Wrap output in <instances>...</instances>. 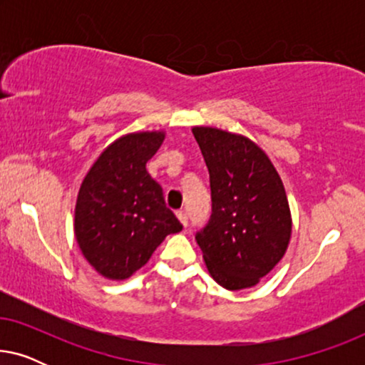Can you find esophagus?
<instances>
[{
	"label": "esophagus",
	"instance_id": "1",
	"mask_svg": "<svg viewBox=\"0 0 365 365\" xmlns=\"http://www.w3.org/2000/svg\"><path fill=\"white\" fill-rule=\"evenodd\" d=\"M176 214H178V219H179V221H181L182 226H187V214H186V211H178Z\"/></svg>",
	"mask_w": 365,
	"mask_h": 365
}]
</instances>
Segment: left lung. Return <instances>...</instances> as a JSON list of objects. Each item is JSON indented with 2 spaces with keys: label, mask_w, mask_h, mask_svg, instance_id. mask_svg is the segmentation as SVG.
<instances>
[{
  "label": "left lung",
  "mask_w": 365,
  "mask_h": 365,
  "mask_svg": "<svg viewBox=\"0 0 365 365\" xmlns=\"http://www.w3.org/2000/svg\"><path fill=\"white\" fill-rule=\"evenodd\" d=\"M209 169L212 212L196 232L207 271L219 286H256L286 252L291 211L272 163L251 139L194 128Z\"/></svg>",
  "instance_id": "left-lung-1"
}]
</instances>
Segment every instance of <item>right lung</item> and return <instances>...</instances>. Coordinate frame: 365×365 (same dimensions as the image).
Wrapping results in <instances>:
<instances>
[{
    "label": "right lung",
    "mask_w": 365,
    "mask_h": 365,
    "mask_svg": "<svg viewBox=\"0 0 365 365\" xmlns=\"http://www.w3.org/2000/svg\"><path fill=\"white\" fill-rule=\"evenodd\" d=\"M164 133H134L103 151L79 187L74 234L88 262L108 279H126L182 224L166 207L146 163Z\"/></svg>",
    "instance_id": "right-lung-1"
}]
</instances>
